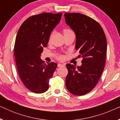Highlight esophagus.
Segmentation results:
<instances>
[{"mask_svg":"<svg viewBox=\"0 0 120 120\" xmlns=\"http://www.w3.org/2000/svg\"><path fill=\"white\" fill-rule=\"evenodd\" d=\"M64 65V64H60V63H58V67H63Z\"/></svg>","mask_w":120,"mask_h":120,"instance_id":"obj_1","label":"esophagus"}]
</instances>
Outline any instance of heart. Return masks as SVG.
Wrapping results in <instances>:
<instances>
[{
	"instance_id": "obj_1",
	"label": "heart",
	"mask_w": 120,
	"mask_h": 120,
	"mask_svg": "<svg viewBox=\"0 0 120 120\" xmlns=\"http://www.w3.org/2000/svg\"><path fill=\"white\" fill-rule=\"evenodd\" d=\"M70 31H71V30H70L69 29H64V30H63V33H64V34L70 32ZM57 58H58L59 60H63V59H64V57L63 55H60V56H57Z\"/></svg>"
}]
</instances>
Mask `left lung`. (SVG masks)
<instances>
[{
    "mask_svg": "<svg viewBox=\"0 0 120 120\" xmlns=\"http://www.w3.org/2000/svg\"><path fill=\"white\" fill-rule=\"evenodd\" d=\"M65 22L76 35L75 49L82 57L81 66L67 64L65 86L71 94L82 96L91 91L99 81L106 62L107 42L98 22L80 13H65Z\"/></svg>",
    "mask_w": 120,
    "mask_h": 120,
    "instance_id": "left-lung-1",
    "label": "left lung"
}]
</instances>
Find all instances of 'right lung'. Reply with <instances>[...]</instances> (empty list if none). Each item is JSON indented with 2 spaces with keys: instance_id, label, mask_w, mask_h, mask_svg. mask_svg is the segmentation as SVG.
I'll return each instance as SVG.
<instances>
[{
  "instance_id": "right-lung-1",
  "label": "right lung",
  "mask_w": 120,
  "mask_h": 120,
  "mask_svg": "<svg viewBox=\"0 0 120 120\" xmlns=\"http://www.w3.org/2000/svg\"><path fill=\"white\" fill-rule=\"evenodd\" d=\"M62 15L44 12L32 16L17 32L14 46L16 67L21 81L32 92L42 93L49 89V80L57 67L54 62L45 63L40 56Z\"/></svg>"
}]
</instances>
